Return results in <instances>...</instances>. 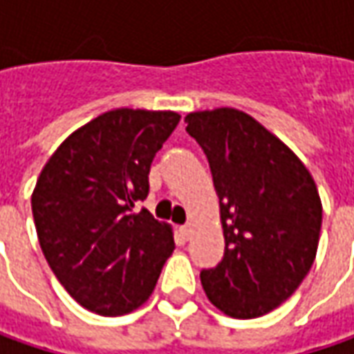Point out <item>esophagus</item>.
Instances as JSON below:
<instances>
[{
	"mask_svg": "<svg viewBox=\"0 0 354 354\" xmlns=\"http://www.w3.org/2000/svg\"><path fill=\"white\" fill-rule=\"evenodd\" d=\"M192 232H194L192 223H186V225H182V227H180V234H182V238L184 239H190Z\"/></svg>",
	"mask_w": 354,
	"mask_h": 354,
	"instance_id": "obj_1",
	"label": "esophagus"
}]
</instances>
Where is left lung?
I'll return each mask as SVG.
<instances>
[{
  "instance_id": "obj_1",
  "label": "left lung",
  "mask_w": 354,
  "mask_h": 354,
  "mask_svg": "<svg viewBox=\"0 0 354 354\" xmlns=\"http://www.w3.org/2000/svg\"><path fill=\"white\" fill-rule=\"evenodd\" d=\"M186 122L209 162L225 239L222 261L200 273L202 287L225 315H266L295 293L315 261L323 222L315 180L243 111H198Z\"/></svg>"
}]
</instances>
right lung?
Listing matches in <instances>:
<instances>
[{
    "label": "right lung",
    "instance_id": "obj_1",
    "mask_svg": "<svg viewBox=\"0 0 354 354\" xmlns=\"http://www.w3.org/2000/svg\"><path fill=\"white\" fill-rule=\"evenodd\" d=\"M178 122L174 111H109L71 132L39 174L31 194L39 245L59 283L97 315L138 309L174 252L172 225L134 206Z\"/></svg>",
    "mask_w": 354,
    "mask_h": 354
}]
</instances>
